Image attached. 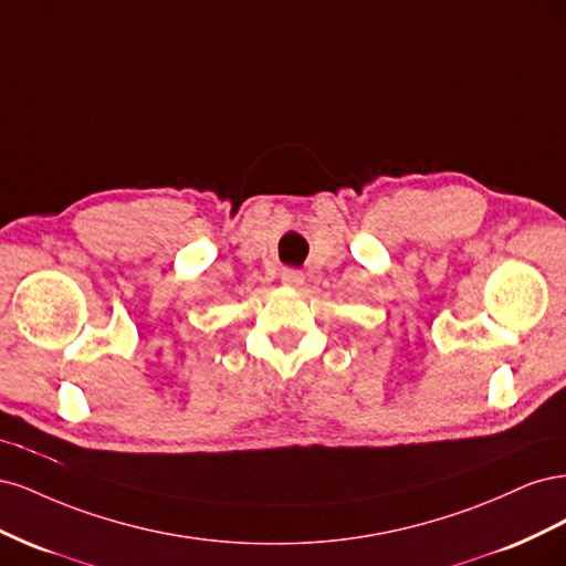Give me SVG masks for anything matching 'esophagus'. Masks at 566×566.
<instances>
[{"label":"esophagus","mask_w":566,"mask_h":566,"mask_svg":"<svg viewBox=\"0 0 566 566\" xmlns=\"http://www.w3.org/2000/svg\"><path fill=\"white\" fill-rule=\"evenodd\" d=\"M281 281L290 287H300V285H304V273L300 269H283Z\"/></svg>","instance_id":"esophagus-1"}]
</instances>
